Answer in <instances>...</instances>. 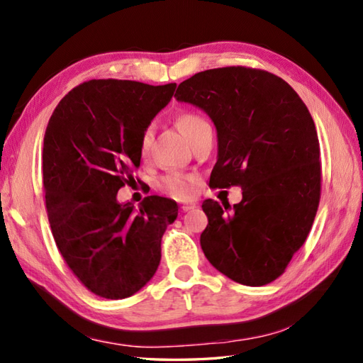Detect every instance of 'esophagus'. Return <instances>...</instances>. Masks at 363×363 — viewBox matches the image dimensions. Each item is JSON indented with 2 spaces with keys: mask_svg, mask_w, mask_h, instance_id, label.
I'll list each match as a JSON object with an SVG mask.
<instances>
[{
  "mask_svg": "<svg viewBox=\"0 0 363 363\" xmlns=\"http://www.w3.org/2000/svg\"><path fill=\"white\" fill-rule=\"evenodd\" d=\"M191 209H195L194 204H184V206H181V211H182V212H189V211H191Z\"/></svg>",
  "mask_w": 363,
  "mask_h": 363,
  "instance_id": "esophagus-1",
  "label": "esophagus"
}]
</instances>
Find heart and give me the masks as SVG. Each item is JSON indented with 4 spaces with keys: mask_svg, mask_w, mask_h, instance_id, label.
<instances>
[{
    "mask_svg": "<svg viewBox=\"0 0 363 363\" xmlns=\"http://www.w3.org/2000/svg\"><path fill=\"white\" fill-rule=\"evenodd\" d=\"M176 125L181 129V133L186 135V138L190 143L204 128L209 126V123H207L201 115L194 113V112H184L181 115H177ZM152 135H154L152 126H146L143 129V133L140 134V140H138V151H140V156L145 157L146 154H148L152 143ZM160 187L162 190L167 191L169 196H173L176 199H190L195 196L198 190V179L191 174L173 173L162 179Z\"/></svg>",
    "mask_w": 363,
    "mask_h": 363,
    "instance_id": "heart-1",
    "label": "heart"
}]
</instances>
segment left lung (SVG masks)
Masks as SVG:
<instances>
[{"instance_id":"left-lung-1","label":"left lung","mask_w":363,"mask_h":363,"mask_svg":"<svg viewBox=\"0 0 363 363\" xmlns=\"http://www.w3.org/2000/svg\"><path fill=\"white\" fill-rule=\"evenodd\" d=\"M176 99L204 111L217 129L212 187H242L230 207L206 199L207 260L238 284L277 279L306 242L320 203V143L303 99L279 76L213 68L179 84Z\"/></svg>"}]
</instances>
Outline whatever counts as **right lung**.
Listing matches in <instances>:
<instances>
[{
  "label": "right lung",
  "instance_id": "1",
  "mask_svg": "<svg viewBox=\"0 0 363 363\" xmlns=\"http://www.w3.org/2000/svg\"><path fill=\"white\" fill-rule=\"evenodd\" d=\"M176 84L94 79L68 91L43 138L46 211L67 265L107 299L134 295L160 264V242L177 204L148 196L135 209L118 190L140 165L138 140L164 109Z\"/></svg>",
  "mask_w": 363,
  "mask_h": 363
}]
</instances>
